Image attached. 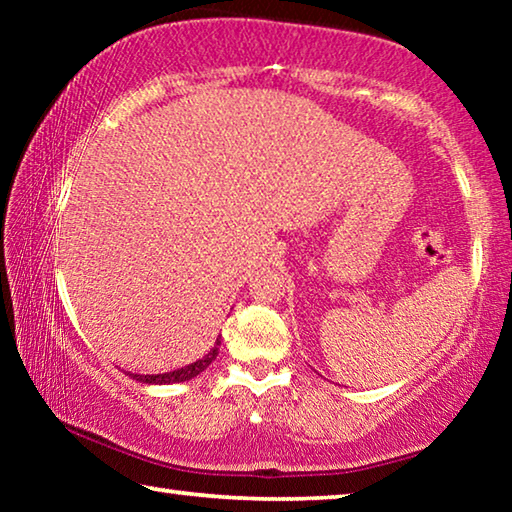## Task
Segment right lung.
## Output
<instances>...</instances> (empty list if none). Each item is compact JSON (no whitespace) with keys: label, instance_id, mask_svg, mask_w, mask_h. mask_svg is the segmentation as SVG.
Listing matches in <instances>:
<instances>
[{"label":"right lung","instance_id":"obj_1","mask_svg":"<svg viewBox=\"0 0 512 512\" xmlns=\"http://www.w3.org/2000/svg\"><path fill=\"white\" fill-rule=\"evenodd\" d=\"M219 345H221V341L216 339L214 348L207 352L203 359H198L194 363H189V366H183L178 370L162 372V375H135V372H128V375H131L137 381H142V384H158V386L160 384H180V381H189V379H194L196 375H201V372L216 359V354H219Z\"/></svg>","mask_w":512,"mask_h":512}]
</instances>
